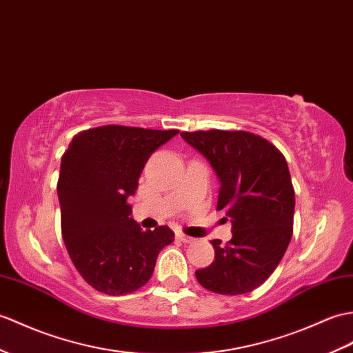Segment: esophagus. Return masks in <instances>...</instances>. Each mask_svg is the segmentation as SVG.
Listing matches in <instances>:
<instances>
[{
  "label": "esophagus",
  "mask_w": 353,
  "mask_h": 353,
  "mask_svg": "<svg viewBox=\"0 0 353 353\" xmlns=\"http://www.w3.org/2000/svg\"><path fill=\"white\" fill-rule=\"evenodd\" d=\"M177 239H179L180 242H183V243H192V242L195 241L194 237L186 236V234H183V233H177Z\"/></svg>",
  "instance_id": "34e87169"
}]
</instances>
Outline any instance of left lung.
Wrapping results in <instances>:
<instances>
[{
	"mask_svg": "<svg viewBox=\"0 0 353 353\" xmlns=\"http://www.w3.org/2000/svg\"><path fill=\"white\" fill-rule=\"evenodd\" d=\"M199 150L219 180L218 210L232 223V239L215 250L212 265L195 270L204 289L243 294L276 269L293 233L294 191L285 158L274 144L245 130L180 134Z\"/></svg>",
	"mask_w": 353,
	"mask_h": 353,
	"instance_id": "1",
	"label": "left lung"
}]
</instances>
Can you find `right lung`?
I'll use <instances>...</instances> for the list:
<instances>
[{
  "label": "right lung",
  "mask_w": 353,
  "mask_h": 353,
  "mask_svg": "<svg viewBox=\"0 0 353 353\" xmlns=\"http://www.w3.org/2000/svg\"><path fill=\"white\" fill-rule=\"evenodd\" d=\"M179 130L101 126L73 137L57 185L61 234L84 280L105 294L135 292L174 241L167 225L143 230L128 203L150 154Z\"/></svg>",
  "instance_id": "add662e5"
}]
</instances>
